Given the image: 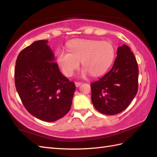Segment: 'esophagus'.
Returning <instances> with one entry per match:
<instances>
[{"instance_id":"esophagus-1","label":"esophagus","mask_w":157,"mask_h":157,"mask_svg":"<svg viewBox=\"0 0 157 157\" xmlns=\"http://www.w3.org/2000/svg\"><path fill=\"white\" fill-rule=\"evenodd\" d=\"M75 86H76V87H79V86L82 84V82H75Z\"/></svg>"}]
</instances>
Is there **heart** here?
I'll use <instances>...</instances> for the list:
<instances>
[{
	"instance_id": "1",
	"label": "heart",
	"mask_w": 157,
	"mask_h": 157,
	"mask_svg": "<svg viewBox=\"0 0 157 157\" xmlns=\"http://www.w3.org/2000/svg\"><path fill=\"white\" fill-rule=\"evenodd\" d=\"M67 48L69 52L61 49L56 54L58 65L67 77L73 74L79 61L84 67L82 75L90 73L92 76L101 75L107 71L115 59V47L109 41L75 39L69 42Z\"/></svg>"
}]
</instances>
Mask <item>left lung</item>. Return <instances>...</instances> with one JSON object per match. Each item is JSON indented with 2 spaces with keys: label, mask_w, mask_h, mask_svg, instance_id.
Returning <instances> with one entry per match:
<instances>
[{
  "label": "left lung",
  "mask_w": 157,
  "mask_h": 157,
  "mask_svg": "<svg viewBox=\"0 0 157 157\" xmlns=\"http://www.w3.org/2000/svg\"><path fill=\"white\" fill-rule=\"evenodd\" d=\"M117 55L111 69L90 84L93 105L105 115L124 111L138 90V65L134 53L124 44L117 48Z\"/></svg>",
  "instance_id": "8db88e82"
}]
</instances>
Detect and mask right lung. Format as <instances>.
<instances>
[{"label": "right lung", "mask_w": 157, "mask_h": 157, "mask_svg": "<svg viewBox=\"0 0 157 157\" xmlns=\"http://www.w3.org/2000/svg\"><path fill=\"white\" fill-rule=\"evenodd\" d=\"M47 42L36 41L19 52L15 84L26 110L42 121L52 122L69 111L75 86L60 72Z\"/></svg>", "instance_id": "right-lung-1"}]
</instances>
